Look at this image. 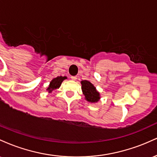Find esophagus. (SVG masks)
Masks as SVG:
<instances>
[{
  "mask_svg": "<svg viewBox=\"0 0 157 157\" xmlns=\"http://www.w3.org/2000/svg\"><path fill=\"white\" fill-rule=\"evenodd\" d=\"M71 80H77V76H71Z\"/></svg>",
  "mask_w": 157,
  "mask_h": 157,
  "instance_id": "34e87169",
  "label": "esophagus"
}]
</instances>
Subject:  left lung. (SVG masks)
I'll return each instance as SVG.
<instances>
[{
  "mask_svg": "<svg viewBox=\"0 0 157 157\" xmlns=\"http://www.w3.org/2000/svg\"><path fill=\"white\" fill-rule=\"evenodd\" d=\"M82 90L86 100L89 102H97L100 100V94L94 85L88 80L81 81Z\"/></svg>",
  "mask_w": 157,
  "mask_h": 157,
  "instance_id": "1",
  "label": "left lung"
}]
</instances>
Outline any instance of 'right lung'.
<instances>
[{"mask_svg": "<svg viewBox=\"0 0 157 157\" xmlns=\"http://www.w3.org/2000/svg\"><path fill=\"white\" fill-rule=\"evenodd\" d=\"M66 78H67L66 77L60 76V77H56V78H55V79H53V80L50 82L49 86H48V88L47 89V91L49 93H52L53 90L60 88V85H61V83H62L63 81L65 79H66Z\"/></svg>", "mask_w": 157, "mask_h": 157, "instance_id": "1", "label": "right lung"}]
</instances>
